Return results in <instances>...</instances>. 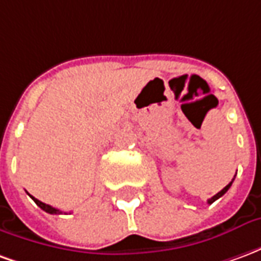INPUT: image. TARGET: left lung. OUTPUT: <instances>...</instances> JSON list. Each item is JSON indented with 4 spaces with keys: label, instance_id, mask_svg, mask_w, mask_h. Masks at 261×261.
<instances>
[{
    "label": "left lung",
    "instance_id": "obj_1",
    "mask_svg": "<svg viewBox=\"0 0 261 261\" xmlns=\"http://www.w3.org/2000/svg\"><path fill=\"white\" fill-rule=\"evenodd\" d=\"M232 181H233V180H232ZM232 181H230L229 185H226V186H225L224 189H222V190H221V192L217 193V194H215V196H214V197H211V198H210V200H208V201H207L208 204H213V202L215 201V200H218L219 197H222V196H224L225 193H226V192H228V190H229V187L232 186Z\"/></svg>",
    "mask_w": 261,
    "mask_h": 261
}]
</instances>
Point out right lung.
<instances>
[{
  "label": "right lung",
  "mask_w": 261,
  "mask_h": 261,
  "mask_svg": "<svg viewBox=\"0 0 261 261\" xmlns=\"http://www.w3.org/2000/svg\"><path fill=\"white\" fill-rule=\"evenodd\" d=\"M31 197L33 198V201L36 202L37 205L42 208L43 211H46V213H48V214H61L63 213V211H60V210H57V208L51 207V205H48V204H44V202H42L40 200H37V198H35L33 196H31Z\"/></svg>",
  "instance_id": "right-lung-1"
}]
</instances>
